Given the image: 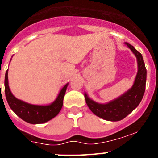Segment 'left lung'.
Here are the masks:
<instances>
[{"label":"left lung","instance_id":"obj_1","mask_svg":"<svg viewBox=\"0 0 158 158\" xmlns=\"http://www.w3.org/2000/svg\"><path fill=\"white\" fill-rule=\"evenodd\" d=\"M126 45L136 56L138 64V72L132 88L121 96L106 104L97 103L89 99L86 94L84 96L90 110L97 116L109 121L123 120L139 105L144 94L147 70L143 57L131 44L126 42Z\"/></svg>","mask_w":158,"mask_h":158}]
</instances>
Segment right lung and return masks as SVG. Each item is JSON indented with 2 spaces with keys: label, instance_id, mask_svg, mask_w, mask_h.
<instances>
[{
  "label": "right lung",
  "instance_id": "obj_1",
  "mask_svg": "<svg viewBox=\"0 0 158 158\" xmlns=\"http://www.w3.org/2000/svg\"><path fill=\"white\" fill-rule=\"evenodd\" d=\"M67 86H68V84H66L62 89L57 99L50 105H31V104L27 103L20 99H18L13 96L9 89L7 70L6 72L5 79H4V90H5L6 99L10 109L21 119L32 124L45 123L57 116L63 105V99Z\"/></svg>",
  "mask_w": 158,
  "mask_h": 158
}]
</instances>
